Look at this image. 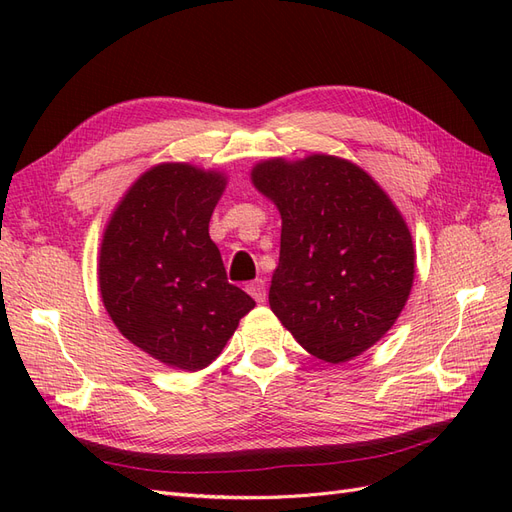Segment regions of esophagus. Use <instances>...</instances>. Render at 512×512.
Wrapping results in <instances>:
<instances>
[{"instance_id":"1","label":"esophagus","mask_w":512,"mask_h":512,"mask_svg":"<svg viewBox=\"0 0 512 512\" xmlns=\"http://www.w3.org/2000/svg\"><path fill=\"white\" fill-rule=\"evenodd\" d=\"M245 290L252 294V297L258 301V303H262L267 299V286H265V280H254V282H250L245 286Z\"/></svg>"}]
</instances>
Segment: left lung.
<instances>
[{"instance_id": "1", "label": "left lung", "mask_w": 512, "mask_h": 512, "mask_svg": "<svg viewBox=\"0 0 512 512\" xmlns=\"http://www.w3.org/2000/svg\"><path fill=\"white\" fill-rule=\"evenodd\" d=\"M256 188L282 213L269 305L316 359L344 363L389 331L414 280L410 230L365 170L333 156L267 160Z\"/></svg>"}]
</instances>
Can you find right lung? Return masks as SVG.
I'll use <instances>...</instances> for the list:
<instances>
[{
    "label": "right lung",
    "instance_id": "add662e5",
    "mask_svg": "<svg viewBox=\"0 0 512 512\" xmlns=\"http://www.w3.org/2000/svg\"><path fill=\"white\" fill-rule=\"evenodd\" d=\"M224 185L218 173L160 164L123 196L102 239L108 316L134 346L177 369L207 367L256 305L228 282L209 237Z\"/></svg>",
    "mask_w": 512,
    "mask_h": 512
}]
</instances>
